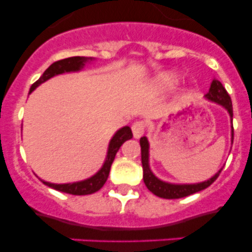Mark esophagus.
Here are the masks:
<instances>
[{
	"instance_id": "1",
	"label": "esophagus",
	"mask_w": 252,
	"mask_h": 252,
	"mask_svg": "<svg viewBox=\"0 0 252 252\" xmlns=\"http://www.w3.org/2000/svg\"><path fill=\"white\" fill-rule=\"evenodd\" d=\"M145 126H147V123L144 121H137L134 122L133 126H131V131H133V135L135 138L142 137V134L144 133Z\"/></svg>"
}]
</instances>
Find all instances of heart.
I'll return each instance as SVG.
<instances>
[{
  "label": "heart",
  "instance_id": "b5f03b06",
  "mask_svg": "<svg viewBox=\"0 0 252 252\" xmlns=\"http://www.w3.org/2000/svg\"><path fill=\"white\" fill-rule=\"evenodd\" d=\"M160 81L163 84L170 87V86H173V84H175L176 77L174 76V74H171V73H165V74H163V76H161Z\"/></svg>",
  "mask_w": 252,
  "mask_h": 252
}]
</instances>
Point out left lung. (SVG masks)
Listing matches in <instances>:
<instances>
[{
  "instance_id": "8db88e82",
  "label": "left lung",
  "mask_w": 252,
  "mask_h": 252,
  "mask_svg": "<svg viewBox=\"0 0 252 252\" xmlns=\"http://www.w3.org/2000/svg\"><path fill=\"white\" fill-rule=\"evenodd\" d=\"M206 98L226 108L230 117L232 118L231 98H230L229 93H227V91L225 89V87L221 84V82L218 81V79H214L213 83H211L210 86V89H209V93L206 94ZM232 139H234V126H232ZM140 149H142L143 179H144L145 187H147L154 195H157V196L159 197H164V199H180V197L189 196V195L195 194V192L201 191V190L210 187V185L218 179L219 174L221 173V170H220L218 174H215L211 179H209L208 182L200 183V184H168V183H164L161 182V180H159L158 178H155V176L153 175L152 171H150L149 164H148V155H149L148 154V153H149L148 150H149V144H148V140L145 137L140 138Z\"/></svg>"
}]
</instances>
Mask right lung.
Masks as SVG:
<instances>
[{
    "mask_svg": "<svg viewBox=\"0 0 252 252\" xmlns=\"http://www.w3.org/2000/svg\"><path fill=\"white\" fill-rule=\"evenodd\" d=\"M88 60V57H79V56H77V57L64 58V60H60L57 61V62L52 63V64L44 70L43 74L39 77L38 81H36L32 84V87H31L30 89V93L33 91L37 86H39V84L46 82L47 79H49L51 77L56 76V74H61V73L64 72H72V70H79ZM131 137H133V133H131V129L129 128V126H124L121 130L117 131L114 137H113V139L110 140L107 160H105L104 165H103V168L100 169L95 175L89 178V179L84 180V182L73 183V184H51V183L47 182L43 183L46 185H48L49 188H52V189H56L58 190V191L67 192V194L72 195H88L98 191V190L105 184V182H107L108 175H109L110 171V166H112V163L113 160H114L117 152H118L119 148L122 147V144H123L126 140L131 139Z\"/></svg>",
    "mask_w": 252,
    "mask_h": 252,
    "instance_id": "1",
    "label": "right lung"
}]
</instances>
